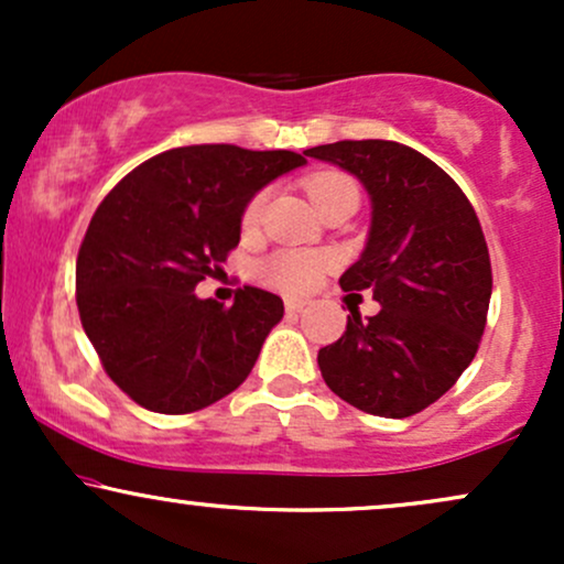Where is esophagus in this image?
Here are the masks:
<instances>
[{
  "instance_id": "esophagus-1",
  "label": "esophagus",
  "mask_w": 564,
  "mask_h": 564,
  "mask_svg": "<svg viewBox=\"0 0 564 564\" xmlns=\"http://www.w3.org/2000/svg\"><path fill=\"white\" fill-rule=\"evenodd\" d=\"M307 307V300H300V296H286V313H302Z\"/></svg>"
}]
</instances>
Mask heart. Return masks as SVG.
Here are the masks:
<instances>
[{
	"label": "heart",
	"instance_id": "b5f03b06",
	"mask_svg": "<svg viewBox=\"0 0 564 564\" xmlns=\"http://www.w3.org/2000/svg\"><path fill=\"white\" fill-rule=\"evenodd\" d=\"M304 187H307V196L318 212L339 196L358 193V187H355L352 180L345 177V174H339V172L313 174V177H307ZM264 200H268V193L264 191L257 193V196L249 200V206H246V212H243L246 228H254V225L260 223ZM326 268H328L326 254H318V251L286 249V251H278V254H273L270 260L262 262V275H264V281H270L278 289L307 291L321 281L323 270Z\"/></svg>",
	"mask_w": 564,
	"mask_h": 564
}]
</instances>
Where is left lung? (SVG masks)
Here are the masks:
<instances>
[{"mask_svg": "<svg viewBox=\"0 0 564 564\" xmlns=\"http://www.w3.org/2000/svg\"><path fill=\"white\" fill-rule=\"evenodd\" d=\"M332 161L371 196V230L345 291H373L377 315L349 310L347 332L323 347L328 390L360 411L405 419L456 384L488 321V243L464 191L435 161L392 140H341L304 151Z\"/></svg>", "mask_w": 564, "mask_h": 564, "instance_id": "8db88e82", "label": "left lung"}]
</instances>
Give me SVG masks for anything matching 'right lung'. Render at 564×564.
<instances>
[{
    "instance_id": "add662e5",
    "label": "right lung",
    "mask_w": 564,
    "mask_h": 564,
    "mask_svg": "<svg viewBox=\"0 0 564 564\" xmlns=\"http://www.w3.org/2000/svg\"><path fill=\"white\" fill-rule=\"evenodd\" d=\"M307 164L294 151L185 145L148 159L102 198L76 260L84 334L134 403L193 413L243 384L281 296L243 286L230 307L198 300L241 241L246 204Z\"/></svg>"
}]
</instances>
